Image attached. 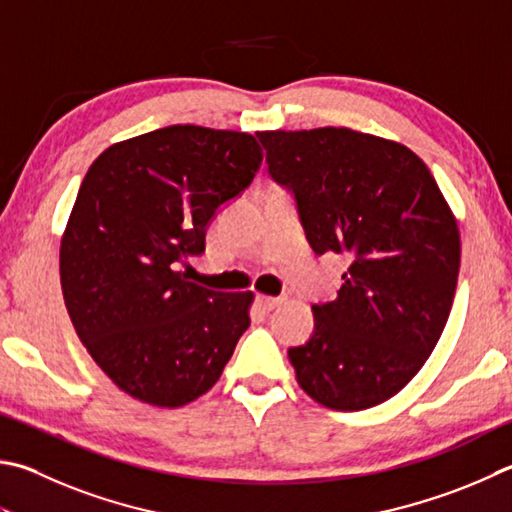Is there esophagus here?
Segmentation results:
<instances>
[{
  "mask_svg": "<svg viewBox=\"0 0 512 512\" xmlns=\"http://www.w3.org/2000/svg\"><path fill=\"white\" fill-rule=\"evenodd\" d=\"M255 302H257V306H259V309H262V311H273V309H277V306H280V304H284V297L257 295Z\"/></svg>",
  "mask_w": 512,
  "mask_h": 512,
  "instance_id": "obj_1",
  "label": "esophagus"
}]
</instances>
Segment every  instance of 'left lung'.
Instances as JSON below:
<instances>
[{
    "instance_id": "obj_1",
    "label": "left lung",
    "mask_w": 512,
    "mask_h": 512,
    "mask_svg": "<svg viewBox=\"0 0 512 512\" xmlns=\"http://www.w3.org/2000/svg\"><path fill=\"white\" fill-rule=\"evenodd\" d=\"M268 172L295 194L318 255H345L338 297L288 349L315 403L358 412L418 374L448 322L461 262L457 217L432 172L396 141L349 127L257 132Z\"/></svg>"
}]
</instances>
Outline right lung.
Returning a JSON list of instances; mask_svg holds the SVG:
<instances>
[{
  "label": "right lung",
  "instance_id": "right-lung-1",
  "mask_svg": "<svg viewBox=\"0 0 512 512\" xmlns=\"http://www.w3.org/2000/svg\"><path fill=\"white\" fill-rule=\"evenodd\" d=\"M255 136L170 125L107 147L82 179L60 241L64 304L111 383L156 407L217 383L250 327L253 293L185 280L217 208L262 165Z\"/></svg>",
  "mask_w": 512,
  "mask_h": 512
}]
</instances>
